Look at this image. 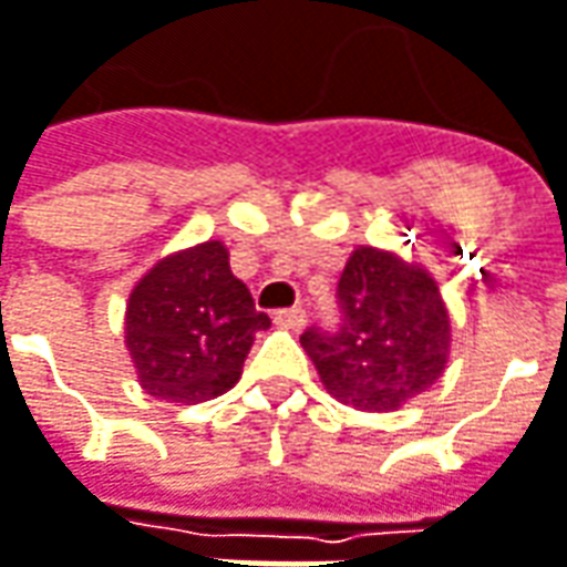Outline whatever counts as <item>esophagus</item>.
<instances>
[{"label": "esophagus", "instance_id": "obj_1", "mask_svg": "<svg viewBox=\"0 0 567 567\" xmlns=\"http://www.w3.org/2000/svg\"><path fill=\"white\" fill-rule=\"evenodd\" d=\"M305 308H285V311H276V323L279 327H288V330H298V327H305Z\"/></svg>", "mask_w": 567, "mask_h": 567}]
</instances>
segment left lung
I'll return each mask as SVG.
<instances>
[{
    "mask_svg": "<svg viewBox=\"0 0 567 567\" xmlns=\"http://www.w3.org/2000/svg\"><path fill=\"white\" fill-rule=\"evenodd\" d=\"M340 327L301 333L323 388L355 411H398L450 362V311L426 269L359 247L337 285Z\"/></svg>",
    "mask_w": 567,
    "mask_h": 567,
    "instance_id": "obj_1",
    "label": "left lung"
}]
</instances>
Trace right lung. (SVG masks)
I'll return each mask as SVG.
<instances>
[{"label": "right lung", "instance_id": "add662e5", "mask_svg": "<svg viewBox=\"0 0 567 567\" xmlns=\"http://www.w3.org/2000/svg\"><path fill=\"white\" fill-rule=\"evenodd\" d=\"M269 317L230 272L220 240L159 259L134 285L124 311V343L141 388L169 404H198L230 391L252 333Z\"/></svg>", "mask_w": 567, "mask_h": 567}]
</instances>
